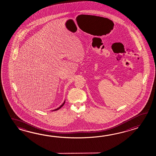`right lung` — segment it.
Returning a JSON list of instances; mask_svg holds the SVG:
<instances>
[{"mask_svg": "<svg viewBox=\"0 0 156 156\" xmlns=\"http://www.w3.org/2000/svg\"><path fill=\"white\" fill-rule=\"evenodd\" d=\"M64 103H65V101L63 103V104H62V105H61V106L59 107V108H57V109H54V110H53V111H57V110H58V109H60L61 107H62L64 105Z\"/></svg>", "mask_w": 156, "mask_h": 156, "instance_id": "right-lung-1", "label": "right lung"}]
</instances>
